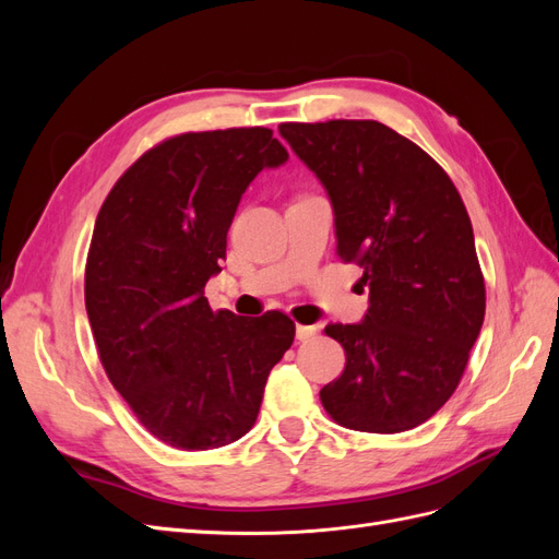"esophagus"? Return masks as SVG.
<instances>
[{
  "mask_svg": "<svg viewBox=\"0 0 559 559\" xmlns=\"http://www.w3.org/2000/svg\"><path fill=\"white\" fill-rule=\"evenodd\" d=\"M314 335H317V326H302V324L296 326V341H300V343L312 341Z\"/></svg>",
  "mask_w": 559,
  "mask_h": 559,
  "instance_id": "esophagus-1",
  "label": "esophagus"
}]
</instances>
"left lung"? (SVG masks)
Wrapping results in <instances>:
<instances>
[{
	"instance_id": "obj_1",
	"label": "left lung",
	"mask_w": 559,
	"mask_h": 559,
	"mask_svg": "<svg viewBox=\"0 0 559 559\" xmlns=\"http://www.w3.org/2000/svg\"><path fill=\"white\" fill-rule=\"evenodd\" d=\"M280 134L326 189L337 257L368 286L359 324L326 326L347 364L321 403L354 431L415 429L460 384L485 319L464 202L441 165L378 121L282 123Z\"/></svg>"
}]
</instances>
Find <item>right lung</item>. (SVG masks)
<instances>
[{
	"label": "right lung",
	"instance_id": "add662e5",
	"mask_svg": "<svg viewBox=\"0 0 559 559\" xmlns=\"http://www.w3.org/2000/svg\"><path fill=\"white\" fill-rule=\"evenodd\" d=\"M289 160L267 128L186 132L130 165L97 214L86 312L111 384L148 433L177 450L242 438L294 321L212 312L226 235L247 186Z\"/></svg>",
	"mask_w": 559,
	"mask_h": 559
}]
</instances>
